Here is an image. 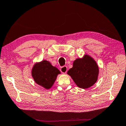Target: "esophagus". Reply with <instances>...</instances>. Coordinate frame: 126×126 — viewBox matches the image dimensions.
I'll use <instances>...</instances> for the list:
<instances>
[{"label":"esophagus","mask_w":126,"mask_h":126,"mask_svg":"<svg viewBox=\"0 0 126 126\" xmlns=\"http://www.w3.org/2000/svg\"><path fill=\"white\" fill-rule=\"evenodd\" d=\"M61 72L63 73H66L67 72V66L64 65V66L62 67L61 68Z\"/></svg>","instance_id":"1"}]
</instances>
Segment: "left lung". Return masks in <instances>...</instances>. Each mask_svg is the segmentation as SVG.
I'll return each instance as SVG.
<instances>
[{
    "mask_svg": "<svg viewBox=\"0 0 126 126\" xmlns=\"http://www.w3.org/2000/svg\"><path fill=\"white\" fill-rule=\"evenodd\" d=\"M67 73L78 87L87 89L97 81L99 67L93 58L85 55L82 58H78L74 61L73 67L69 69Z\"/></svg>",
    "mask_w": 126,
    "mask_h": 126,
    "instance_id": "1",
    "label": "left lung"
}]
</instances>
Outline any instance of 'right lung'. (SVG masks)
I'll return each instance as SVG.
<instances>
[{
  "label": "right lung",
  "instance_id": "obj_1",
  "mask_svg": "<svg viewBox=\"0 0 126 126\" xmlns=\"http://www.w3.org/2000/svg\"><path fill=\"white\" fill-rule=\"evenodd\" d=\"M59 73L58 69L45 60L36 63L32 69V76L35 82L46 89L51 88Z\"/></svg>",
  "mask_w": 126,
  "mask_h": 126
}]
</instances>
